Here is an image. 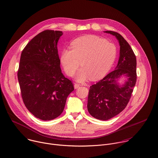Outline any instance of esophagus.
Here are the masks:
<instances>
[{
	"mask_svg": "<svg viewBox=\"0 0 158 158\" xmlns=\"http://www.w3.org/2000/svg\"><path fill=\"white\" fill-rule=\"evenodd\" d=\"M79 86H80V85H79V84H74V89H78V88L79 87Z\"/></svg>",
	"mask_w": 158,
	"mask_h": 158,
	"instance_id": "esophagus-1",
	"label": "esophagus"
}]
</instances>
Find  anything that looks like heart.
I'll return each mask as SVG.
<instances>
[{
    "label": "heart",
    "instance_id": "obj_1",
    "mask_svg": "<svg viewBox=\"0 0 158 158\" xmlns=\"http://www.w3.org/2000/svg\"><path fill=\"white\" fill-rule=\"evenodd\" d=\"M71 49L65 48L61 54V62L65 73L73 76L79 65L75 79L83 82L89 77L96 81L110 69L116 57L115 46L93 35L79 37L71 43Z\"/></svg>",
    "mask_w": 158,
    "mask_h": 158
}]
</instances>
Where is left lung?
I'll return each instance as SVG.
<instances>
[{"mask_svg": "<svg viewBox=\"0 0 158 158\" xmlns=\"http://www.w3.org/2000/svg\"><path fill=\"white\" fill-rule=\"evenodd\" d=\"M104 32L115 36L118 40L119 58L114 71L90 86L87 110L94 118L106 121L123 111L129 102L137 81V60L130 45L121 34L111 31Z\"/></svg>", "mask_w": 158, "mask_h": 158, "instance_id": "8db88e82", "label": "left lung"}]
</instances>
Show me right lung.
<instances>
[{
	"label": "right lung",
	"instance_id": "obj_1",
	"mask_svg": "<svg viewBox=\"0 0 158 158\" xmlns=\"http://www.w3.org/2000/svg\"><path fill=\"white\" fill-rule=\"evenodd\" d=\"M62 35L60 31H42L21 55L18 79L23 102L35 118L43 121L59 116L74 89L60 68L57 44Z\"/></svg>",
	"mask_w": 158,
	"mask_h": 158
}]
</instances>
